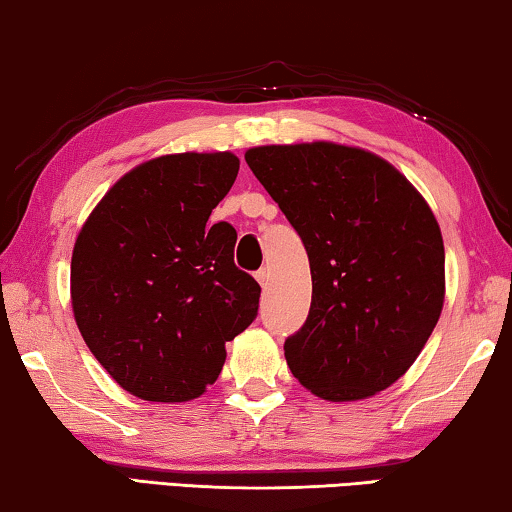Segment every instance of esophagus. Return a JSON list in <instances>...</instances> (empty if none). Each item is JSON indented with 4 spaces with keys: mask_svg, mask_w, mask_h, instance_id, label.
<instances>
[{
    "mask_svg": "<svg viewBox=\"0 0 512 512\" xmlns=\"http://www.w3.org/2000/svg\"><path fill=\"white\" fill-rule=\"evenodd\" d=\"M255 278H257L259 285H262V287L266 289V287H269V282H271V273H269V269H259V271L255 273Z\"/></svg>",
    "mask_w": 512,
    "mask_h": 512,
    "instance_id": "obj_1",
    "label": "esophagus"
}]
</instances>
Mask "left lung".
I'll return each instance as SVG.
<instances>
[{"label":"left lung","instance_id":"8db88e82","mask_svg":"<svg viewBox=\"0 0 512 512\" xmlns=\"http://www.w3.org/2000/svg\"><path fill=\"white\" fill-rule=\"evenodd\" d=\"M246 164L310 257V314L285 342L291 373L328 401L389 387L442 312L444 243L431 207L392 164L360 148L262 145Z\"/></svg>","mask_w":512,"mask_h":512}]
</instances>
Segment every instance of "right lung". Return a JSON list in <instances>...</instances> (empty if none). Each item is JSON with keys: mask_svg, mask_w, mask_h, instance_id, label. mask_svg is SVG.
<instances>
[{"mask_svg": "<svg viewBox=\"0 0 512 512\" xmlns=\"http://www.w3.org/2000/svg\"><path fill=\"white\" fill-rule=\"evenodd\" d=\"M237 173L232 152L145 161L81 227L75 321L97 362L143 401L198 399L223 369L225 342L255 321L262 289L234 264L237 232L207 225Z\"/></svg>", "mask_w": 512, "mask_h": 512, "instance_id": "add662e5", "label": "right lung"}]
</instances>
